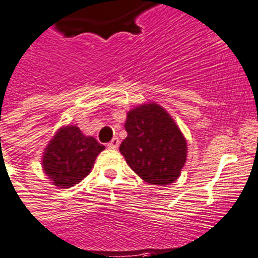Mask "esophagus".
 I'll use <instances>...</instances> for the list:
<instances>
[{
  "instance_id": "esophagus-1",
  "label": "esophagus",
  "mask_w": 258,
  "mask_h": 258,
  "mask_svg": "<svg viewBox=\"0 0 258 258\" xmlns=\"http://www.w3.org/2000/svg\"><path fill=\"white\" fill-rule=\"evenodd\" d=\"M118 145H120V141H118V138L114 137L113 140H112V141H110L109 144H108V148L112 149V150H116V149L118 148Z\"/></svg>"
}]
</instances>
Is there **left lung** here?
<instances>
[{"label":"left lung","mask_w":258,"mask_h":258,"mask_svg":"<svg viewBox=\"0 0 258 258\" xmlns=\"http://www.w3.org/2000/svg\"><path fill=\"white\" fill-rule=\"evenodd\" d=\"M125 131L120 153L141 179L167 186L179 178L187 159V141L163 106L146 103L131 109Z\"/></svg>","instance_id":"left-lung-1"}]
</instances>
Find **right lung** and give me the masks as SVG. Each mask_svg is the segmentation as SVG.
<instances>
[{
    "label": "right lung",
    "instance_id": "1",
    "mask_svg": "<svg viewBox=\"0 0 258 258\" xmlns=\"http://www.w3.org/2000/svg\"><path fill=\"white\" fill-rule=\"evenodd\" d=\"M104 149L95 138L83 134L78 125H66L44 149L42 169L54 186L70 188L88 175Z\"/></svg>",
    "mask_w": 258,
    "mask_h": 258
}]
</instances>
